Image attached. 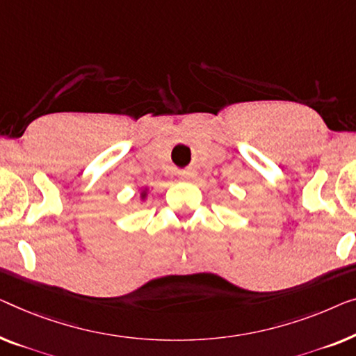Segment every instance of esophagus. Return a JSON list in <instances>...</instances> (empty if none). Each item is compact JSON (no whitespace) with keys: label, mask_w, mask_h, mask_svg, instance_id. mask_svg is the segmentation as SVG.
Masks as SVG:
<instances>
[{"label":"esophagus","mask_w":356,"mask_h":356,"mask_svg":"<svg viewBox=\"0 0 356 356\" xmlns=\"http://www.w3.org/2000/svg\"><path fill=\"white\" fill-rule=\"evenodd\" d=\"M193 177H194V170L188 168V170H184V172H181V178H184V179H189Z\"/></svg>","instance_id":"1"}]
</instances>
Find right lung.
<instances>
[{
	"instance_id": "obj_1",
	"label": "right lung",
	"mask_w": 356,
	"mask_h": 356,
	"mask_svg": "<svg viewBox=\"0 0 356 356\" xmlns=\"http://www.w3.org/2000/svg\"><path fill=\"white\" fill-rule=\"evenodd\" d=\"M143 197H144V194H143Z\"/></svg>"
}]
</instances>
